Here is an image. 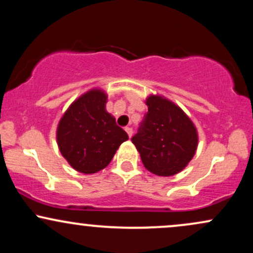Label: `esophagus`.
Here are the masks:
<instances>
[{
    "instance_id": "obj_1",
    "label": "esophagus",
    "mask_w": 253,
    "mask_h": 253,
    "mask_svg": "<svg viewBox=\"0 0 253 253\" xmlns=\"http://www.w3.org/2000/svg\"><path fill=\"white\" fill-rule=\"evenodd\" d=\"M125 130H126L127 134H128V136L130 138V136H132V134H133V129L130 128V127H126V128H125Z\"/></svg>"
}]
</instances>
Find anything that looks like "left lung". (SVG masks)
Listing matches in <instances>:
<instances>
[{
	"mask_svg": "<svg viewBox=\"0 0 253 253\" xmlns=\"http://www.w3.org/2000/svg\"><path fill=\"white\" fill-rule=\"evenodd\" d=\"M147 113L132 143L141 162L157 176H173L187 167L197 149L195 125L177 104L159 95L146 98Z\"/></svg>",
	"mask_w": 253,
	"mask_h": 253,
	"instance_id": "8db88e82",
	"label": "left lung"
}]
</instances>
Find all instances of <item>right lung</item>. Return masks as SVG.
Masks as SVG:
<instances>
[{
  "mask_svg": "<svg viewBox=\"0 0 253 253\" xmlns=\"http://www.w3.org/2000/svg\"><path fill=\"white\" fill-rule=\"evenodd\" d=\"M107 94L91 89L71 103L57 127L60 153L78 172L95 173L110 163L128 135L106 110Z\"/></svg>",
  "mask_w": 253,
  "mask_h": 253,
  "instance_id": "add662e5",
  "label": "right lung"
}]
</instances>
